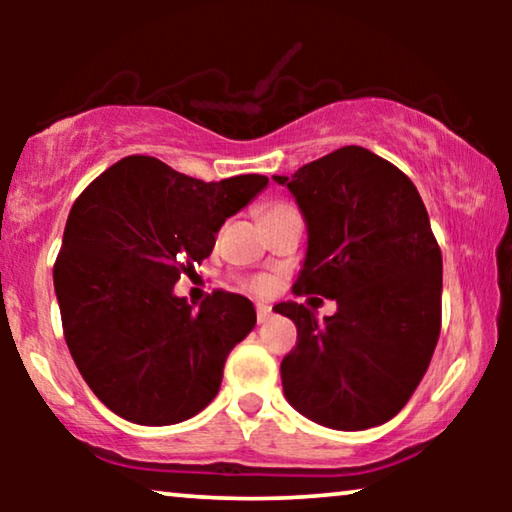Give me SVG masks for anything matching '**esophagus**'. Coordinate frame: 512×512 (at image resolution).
<instances>
[{
    "label": "esophagus",
    "mask_w": 512,
    "mask_h": 512,
    "mask_svg": "<svg viewBox=\"0 0 512 512\" xmlns=\"http://www.w3.org/2000/svg\"><path fill=\"white\" fill-rule=\"evenodd\" d=\"M270 314H272L270 305H263V303L256 305V319H258V324H265V321L270 319Z\"/></svg>",
    "instance_id": "obj_1"
}]
</instances>
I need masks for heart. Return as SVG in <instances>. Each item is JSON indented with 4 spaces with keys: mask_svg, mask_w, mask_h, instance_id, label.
<instances>
[{
    "mask_svg": "<svg viewBox=\"0 0 512 512\" xmlns=\"http://www.w3.org/2000/svg\"><path fill=\"white\" fill-rule=\"evenodd\" d=\"M279 209H289V207H284V205H275V207H270L268 209V214L270 212H279ZM249 286H251V289H254V291H258V293H263L265 289H268V279H265V277H254V279H251V282H249Z\"/></svg>",
    "mask_w": 512,
    "mask_h": 512,
    "instance_id": "heart-1",
    "label": "heart"
}]
</instances>
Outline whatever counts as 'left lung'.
<instances>
[{
  "label": "left lung",
  "instance_id": "left-lung-1",
  "mask_svg": "<svg viewBox=\"0 0 512 512\" xmlns=\"http://www.w3.org/2000/svg\"><path fill=\"white\" fill-rule=\"evenodd\" d=\"M272 179L289 188L307 226L293 293L338 303L324 321L293 300L272 307L298 328L279 368L286 401L328 429L389 422L422 382L440 335L443 256L424 202L398 167L363 146Z\"/></svg>",
  "mask_w": 512,
  "mask_h": 512
}]
</instances>
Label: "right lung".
<instances>
[{
    "label": "right lung",
    "instance_id": "obj_1",
    "mask_svg": "<svg viewBox=\"0 0 512 512\" xmlns=\"http://www.w3.org/2000/svg\"><path fill=\"white\" fill-rule=\"evenodd\" d=\"M265 186L261 174L205 184L158 158L128 156L74 202L55 296L76 368L118 417L179 424L219 394L230 349L256 326L254 303L214 291L195 310L174 284Z\"/></svg>",
    "mask_w": 512,
    "mask_h": 512
}]
</instances>
